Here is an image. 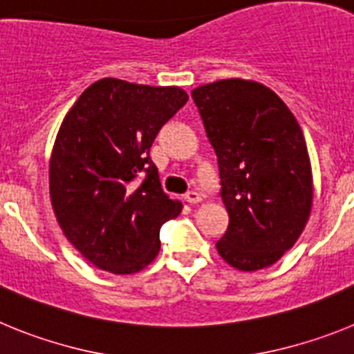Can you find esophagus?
<instances>
[{"instance_id":"1","label":"esophagus","mask_w":354,"mask_h":354,"mask_svg":"<svg viewBox=\"0 0 354 354\" xmlns=\"http://www.w3.org/2000/svg\"><path fill=\"white\" fill-rule=\"evenodd\" d=\"M184 198H186L187 204H198V202H202V195L196 192H187Z\"/></svg>"}]
</instances>
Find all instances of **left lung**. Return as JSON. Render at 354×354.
Returning a JSON list of instances; mask_svg holds the SVG:
<instances>
[{
  "instance_id": "left-lung-1",
  "label": "left lung",
  "mask_w": 354,
  "mask_h": 354,
  "mask_svg": "<svg viewBox=\"0 0 354 354\" xmlns=\"http://www.w3.org/2000/svg\"><path fill=\"white\" fill-rule=\"evenodd\" d=\"M218 158L228 227L216 248L241 271L274 264L301 236L312 207L305 136L264 84L221 80L192 92Z\"/></svg>"
}]
</instances>
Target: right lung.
Masks as SVG:
<instances>
[{"instance_id":"1","label":"right lung","mask_w":354,"mask_h":354,"mask_svg":"<svg viewBox=\"0 0 354 354\" xmlns=\"http://www.w3.org/2000/svg\"><path fill=\"white\" fill-rule=\"evenodd\" d=\"M186 102L179 86L104 77L65 115L49 162L51 204L65 237L99 270L138 273L159 253L161 225L179 216L150 147Z\"/></svg>"}]
</instances>
